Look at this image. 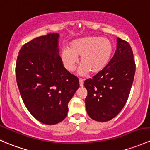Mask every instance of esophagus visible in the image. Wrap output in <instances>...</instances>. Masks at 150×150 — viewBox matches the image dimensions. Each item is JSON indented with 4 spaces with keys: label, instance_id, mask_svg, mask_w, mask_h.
I'll return each mask as SVG.
<instances>
[{
    "label": "esophagus",
    "instance_id": "esophagus-1",
    "mask_svg": "<svg viewBox=\"0 0 150 150\" xmlns=\"http://www.w3.org/2000/svg\"><path fill=\"white\" fill-rule=\"evenodd\" d=\"M79 83H80V87H83V83H84V80H83V79H80L79 80Z\"/></svg>",
    "mask_w": 150,
    "mask_h": 150
}]
</instances>
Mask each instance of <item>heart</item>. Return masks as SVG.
<instances>
[{"mask_svg":"<svg viewBox=\"0 0 150 150\" xmlns=\"http://www.w3.org/2000/svg\"><path fill=\"white\" fill-rule=\"evenodd\" d=\"M113 50V43L107 38L88 36L72 41L69 48H62L60 58L64 68L73 72L80 57L78 74L85 76L90 72L92 74L101 72L109 62Z\"/></svg>","mask_w":150,"mask_h":150,"instance_id":"heart-1","label":"heart"}]
</instances>
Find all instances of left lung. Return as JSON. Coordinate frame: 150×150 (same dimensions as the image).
I'll return each instance as SVG.
<instances>
[{
  "mask_svg": "<svg viewBox=\"0 0 150 150\" xmlns=\"http://www.w3.org/2000/svg\"><path fill=\"white\" fill-rule=\"evenodd\" d=\"M116 50L106 67L86 80V108L90 117L105 122L117 116L127 101L135 74V62L129 44L116 39Z\"/></svg>",
  "mask_w": 150,
  "mask_h": 150,
  "instance_id": "obj_1",
  "label": "left lung"
}]
</instances>
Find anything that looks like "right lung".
<instances>
[{
  "label": "right lung",
  "mask_w": 150,
  "mask_h": 150,
  "mask_svg": "<svg viewBox=\"0 0 150 150\" xmlns=\"http://www.w3.org/2000/svg\"><path fill=\"white\" fill-rule=\"evenodd\" d=\"M57 33L37 37L20 50L16 64V82L30 113L52 125L65 119L68 103L79 80L64 68L59 54Z\"/></svg>",
  "instance_id": "1"
}]
</instances>
